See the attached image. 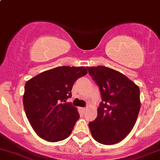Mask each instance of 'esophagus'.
<instances>
[{"label": "esophagus", "instance_id": "34e87169", "mask_svg": "<svg viewBox=\"0 0 160 160\" xmlns=\"http://www.w3.org/2000/svg\"><path fill=\"white\" fill-rule=\"evenodd\" d=\"M81 111L82 112V113H85L86 112V108H81Z\"/></svg>", "mask_w": 160, "mask_h": 160}]
</instances>
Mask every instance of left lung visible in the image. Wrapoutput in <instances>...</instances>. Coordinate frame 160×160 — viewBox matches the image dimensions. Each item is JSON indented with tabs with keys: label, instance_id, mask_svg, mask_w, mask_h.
<instances>
[{
	"label": "left lung",
	"instance_id": "left-lung-1",
	"mask_svg": "<svg viewBox=\"0 0 160 160\" xmlns=\"http://www.w3.org/2000/svg\"><path fill=\"white\" fill-rule=\"evenodd\" d=\"M87 69L99 87L102 98L97 118L88 123L92 136L101 144H116L134 127L141 105L139 88L112 68L92 66Z\"/></svg>",
	"mask_w": 160,
	"mask_h": 160
}]
</instances>
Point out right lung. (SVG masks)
I'll use <instances>...</instances> for the list:
<instances>
[{
	"label": "right lung",
	"mask_w": 160,
	"mask_h": 160,
	"mask_svg": "<svg viewBox=\"0 0 160 160\" xmlns=\"http://www.w3.org/2000/svg\"><path fill=\"white\" fill-rule=\"evenodd\" d=\"M88 73L84 66H60L42 72L24 86L26 116L38 136L46 141L68 138L79 118L78 109L66 100L74 82Z\"/></svg>",
	"instance_id": "1"
}]
</instances>
